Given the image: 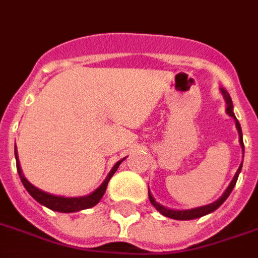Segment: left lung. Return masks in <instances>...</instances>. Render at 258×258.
I'll use <instances>...</instances> for the list:
<instances>
[{
  "label": "left lung",
  "instance_id": "8db88e82",
  "mask_svg": "<svg viewBox=\"0 0 258 258\" xmlns=\"http://www.w3.org/2000/svg\"><path fill=\"white\" fill-rule=\"evenodd\" d=\"M222 91V94H223V98L226 100V103H227V108H226V111L230 117H232L235 119V126H237V131H238V135H239V144L242 147V151H245V147H243V139H242V131H241V125H239V122L238 119L235 118L234 115V111H232V102H231V98H230V95L227 94V91L223 90V88H220ZM241 168H242V163L239 166V168L237 170V173L232 178V181L230 182V185L226 189L223 195L219 197L218 200L214 201V203H211L208 205H203V207H197V208H191V210H185V211H178V210H170V208H166L163 205H160L159 203L155 201V199L152 197V195L150 193L148 190V197H150V201L151 204L154 205L155 208L160 212V214L163 215V216H167L170 219H175V220H191V219H197V218H201V216H204V215H208L211 212H214L215 210H218L220 205L223 204L226 199H227L230 193L232 191L234 186H235V183H237V179H238V175L241 173Z\"/></svg>",
  "mask_w": 258,
  "mask_h": 258
}]
</instances>
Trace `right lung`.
Wrapping results in <instances>:
<instances>
[{
	"label": "right lung",
	"mask_w": 258,
	"mask_h": 258,
	"mask_svg": "<svg viewBox=\"0 0 258 258\" xmlns=\"http://www.w3.org/2000/svg\"><path fill=\"white\" fill-rule=\"evenodd\" d=\"M15 156H16L17 173L20 175L21 182H23V185H24V187L27 189V191H28L39 204L47 207L50 210L57 211V212H65V214L77 212V211L81 210H87V208H91V207H94V205L98 204L100 201V199L103 197L110 178L113 177L114 173L117 171V168L119 167V164H121V162L123 160V159H122V160H119V162H117V163L114 164V167L111 168V171L108 173V175L106 177L103 183H102L96 190L92 191L91 195L83 196V197H62V196L48 195V193L40 190L38 187H35L32 183H30V182L27 181L26 177L23 175V171H21L20 162H19V158H17V150H15Z\"/></svg>",
	"instance_id": "obj_1"
}]
</instances>
